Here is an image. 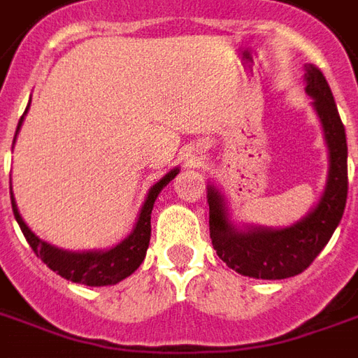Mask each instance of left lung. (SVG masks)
<instances>
[{
	"instance_id": "8db88e82",
	"label": "left lung",
	"mask_w": 358,
	"mask_h": 358,
	"mask_svg": "<svg viewBox=\"0 0 358 358\" xmlns=\"http://www.w3.org/2000/svg\"><path fill=\"white\" fill-rule=\"evenodd\" d=\"M304 91L312 99L327 145V178L318 203L296 222L281 229L236 224L221 189L207 186L211 242L227 266L254 279H287L316 259L341 221L347 203V137L326 77L308 64Z\"/></svg>"
}]
</instances>
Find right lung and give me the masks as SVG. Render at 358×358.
I'll return each mask as SVG.
<instances>
[{"mask_svg": "<svg viewBox=\"0 0 358 358\" xmlns=\"http://www.w3.org/2000/svg\"><path fill=\"white\" fill-rule=\"evenodd\" d=\"M31 106V102H29ZM29 106L24 114L29 112ZM24 114L19 120V126L15 131V139L22 126ZM180 172L178 166H174L171 172H166L159 182H155L149 194L145 197L141 211L137 215V221L134 224V231L127 234L126 238L120 240L116 246L108 250H83V252H71V250L57 248L46 240H42L36 232L31 231V227L24 222L19 213V207L15 201L13 192H11V205H13V215L27 242L31 244L34 254L46 264V266L62 275L64 279L71 283H81L87 287H106V285H116L124 281L126 277L136 271L145 259L149 240H151V213H153L155 199L159 197L162 187L166 186L176 174ZM13 189V187H11Z\"/></svg>", "mask_w": 358, "mask_h": 358, "instance_id": "add662e5", "label": "right lung"}]
</instances>
